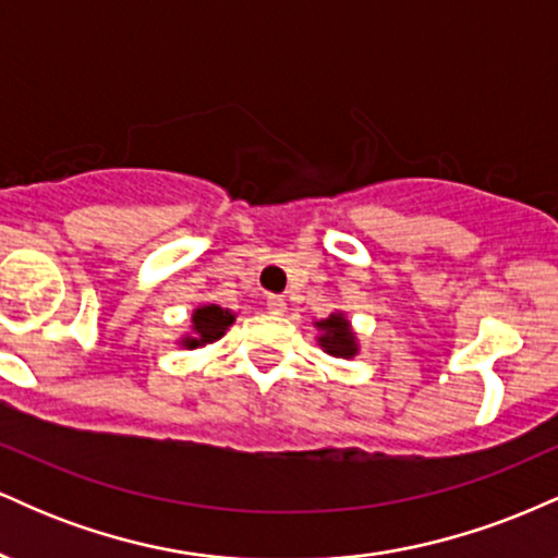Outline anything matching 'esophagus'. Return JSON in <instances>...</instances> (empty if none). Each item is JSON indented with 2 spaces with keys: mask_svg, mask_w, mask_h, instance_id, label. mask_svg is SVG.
<instances>
[{
  "mask_svg": "<svg viewBox=\"0 0 558 558\" xmlns=\"http://www.w3.org/2000/svg\"><path fill=\"white\" fill-rule=\"evenodd\" d=\"M267 310H270L272 315H283L286 299L283 296H267Z\"/></svg>",
  "mask_w": 558,
  "mask_h": 558,
  "instance_id": "1",
  "label": "esophagus"
}]
</instances>
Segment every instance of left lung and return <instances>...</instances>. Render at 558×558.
I'll list each match as a JSON object with an SVG mask.
<instances>
[{"label": "left lung", "instance_id": "obj_1", "mask_svg": "<svg viewBox=\"0 0 558 558\" xmlns=\"http://www.w3.org/2000/svg\"><path fill=\"white\" fill-rule=\"evenodd\" d=\"M319 330L317 343L323 345L325 354L341 356V360H351L360 351V343H356L354 330H351V323L343 317V312H332L328 319H319L315 323Z\"/></svg>", "mask_w": 558, "mask_h": 558}]
</instances>
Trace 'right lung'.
<instances>
[{"instance_id": "1", "label": "right lung", "mask_w": 558, "mask_h": 558, "mask_svg": "<svg viewBox=\"0 0 558 558\" xmlns=\"http://www.w3.org/2000/svg\"><path fill=\"white\" fill-rule=\"evenodd\" d=\"M235 323V315L230 310H222L217 304L196 306L191 315V332L181 338L183 349H198V345L215 343L217 338L226 336V330Z\"/></svg>"}]
</instances>
